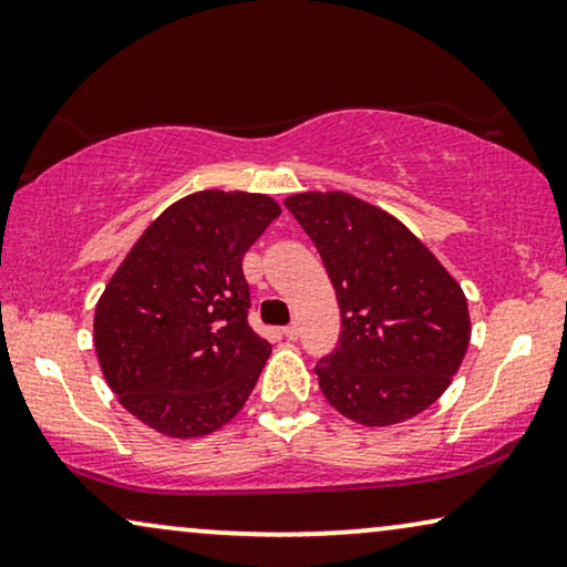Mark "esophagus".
Returning a JSON list of instances; mask_svg holds the SVG:
<instances>
[{"label": "esophagus", "mask_w": 567, "mask_h": 567, "mask_svg": "<svg viewBox=\"0 0 567 567\" xmlns=\"http://www.w3.org/2000/svg\"><path fill=\"white\" fill-rule=\"evenodd\" d=\"M284 334H286V340H297V338H299V327H297V322L286 324V327H284Z\"/></svg>", "instance_id": "1"}]
</instances>
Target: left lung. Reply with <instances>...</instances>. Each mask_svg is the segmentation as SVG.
Listing matches in <instances>:
<instances>
[{
	"label": "left lung",
	"instance_id": "left-lung-1",
	"mask_svg": "<svg viewBox=\"0 0 567 567\" xmlns=\"http://www.w3.org/2000/svg\"><path fill=\"white\" fill-rule=\"evenodd\" d=\"M286 209L322 256L340 303V342L315 368L324 399L365 426L424 412L471 340L461 286L396 217L355 196L293 194Z\"/></svg>",
	"mask_w": 567,
	"mask_h": 567
}]
</instances>
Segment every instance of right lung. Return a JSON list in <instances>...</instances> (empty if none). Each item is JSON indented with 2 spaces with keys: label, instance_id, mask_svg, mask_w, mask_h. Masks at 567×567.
<instances>
[{
  "label": "right lung",
  "instance_id": "obj_1",
  "mask_svg": "<svg viewBox=\"0 0 567 567\" xmlns=\"http://www.w3.org/2000/svg\"><path fill=\"white\" fill-rule=\"evenodd\" d=\"M278 215L266 194L196 192L145 229L106 284L96 358L143 424L202 437L248 401L270 344L248 322L243 256Z\"/></svg>",
  "mask_w": 567,
  "mask_h": 567
}]
</instances>
